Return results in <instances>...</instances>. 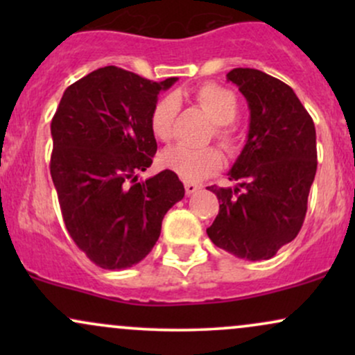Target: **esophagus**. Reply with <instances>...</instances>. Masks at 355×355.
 Listing matches in <instances>:
<instances>
[{
  "label": "esophagus",
  "mask_w": 355,
  "mask_h": 355,
  "mask_svg": "<svg viewBox=\"0 0 355 355\" xmlns=\"http://www.w3.org/2000/svg\"><path fill=\"white\" fill-rule=\"evenodd\" d=\"M197 190H200V185H198V183L185 182V191H187V195L195 193V191H197Z\"/></svg>",
  "instance_id": "1"
}]
</instances>
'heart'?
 Returning <instances> with one entry per match:
<instances>
[{"mask_svg":"<svg viewBox=\"0 0 355 355\" xmlns=\"http://www.w3.org/2000/svg\"><path fill=\"white\" fill-rule=\"evenodd\" d=\"M193 98L214 121V137L227 152H235L239 138L232 121L239 115L240 103L235 92L217 83H205L193 92ZM178 110L175 95L160 96L150 112V130L160 141H168L173 135V120ZM222 153L215 146L191 148L175 145L160 155V165L187 182H198L222 168Z\"/></svg>","mask_w":355,"mask_h":355,"instance_id":"b5f03b06","label":"heart"}]
</instances>
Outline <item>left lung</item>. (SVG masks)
<instances>
[{
    "instance_id": "1",
    "label": "left lung",
    "mask_w": 355,
    "mask_h": 355,
    "mask_svg": "<svg viewBox=\"0 0 355 355\" xmlns=\"http://www.w3.org/2000/svg\"><path fill=\"white\" fill-rule=\"evenodd\" d=\"M227 80L250 108L247 144L229 172L235 189L209 187L220 210L207 234L239 259L266 260L297 237L317 172L315 126L288 85L254 70L234 68Z\"/></svg>"
}]
</instances>
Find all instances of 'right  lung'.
I'll list each match as a JSON object with an SVG mask.
<instances>
[{
	"mask_svg": "<svg viewBox=\"0 0 355 355\" xmlns=\"http://www.w3.org/2000/svg\"><path fill=\"white\" fill-rule=\"evenodd\" d=\"M175 81L98 68L64 89L51 120L50 172L64 225L101 268L120 270L144 260L165 214L185 195L170 170L137 182L157 153L150 112Z\"/></svg>",
	"mask_w": 355,
	"mask_h": 355,
	"instance_id": "right-lung-1",
	"label": "right lung"
}]
</instances>
